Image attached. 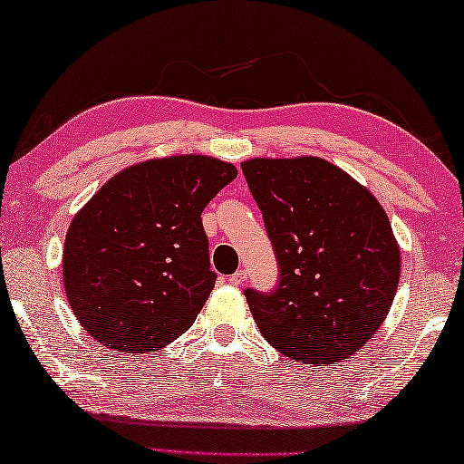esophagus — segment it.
Returning a JSON list of instances; mask_svg holds the SVG:
<instances>
[{
	"mask_svg": "<svg viewBox=\"0 0 464 464\" xmlns=\"http://www.w3.org/2000/svg\"><path fill=\"white\" fill-rule=\"evenodd\" d=\"M227 282H230L232 285H242L246 282V273L245 271H237V273H232L230 276V279H227Z\"/></svg>",
	"mask_w": 464,
	"mask_h": 464,
	"instance_id": "1",
	"label": "esophagus"
}]
</instances>
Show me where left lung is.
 I'll return each mask as SVG.
<instances>
[{"label":"left lung","mask_w":464,"mask_h":464,"mask_svg":"<svg viewBox=\"0 0 464 464\" xmlns=\"http://www.w3.org/2000/svg\"><path fill=\"white\" fill-rule=\"evenodd\" d=\"M246 182L279 261L276 292L246 290L263 337L304 363L347 360L381 329L401 248L374 195L318 156L248 158Z\"/></svg>","instance_id":"left-lung-1"}]
</instances>
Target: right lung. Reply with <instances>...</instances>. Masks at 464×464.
<instances>
[{
  "label": "right lung",
  "mask_w": 464,
  "mask_h": 464,
  "mask_svg": "<svg viewBox=\"0 0 464 464\" xmlns=\"http://www.w3.org/2000/svg\"><path fill=\"white\" fill-rule=\"evenodd\" d=\"M237 174L214 156L150 158L111 177L73 216L63 287L98 343L148 353L191 329L216 284L201 211Z\"/></svg>",
  "instance_id": "add662e5"
}]
</instances>
